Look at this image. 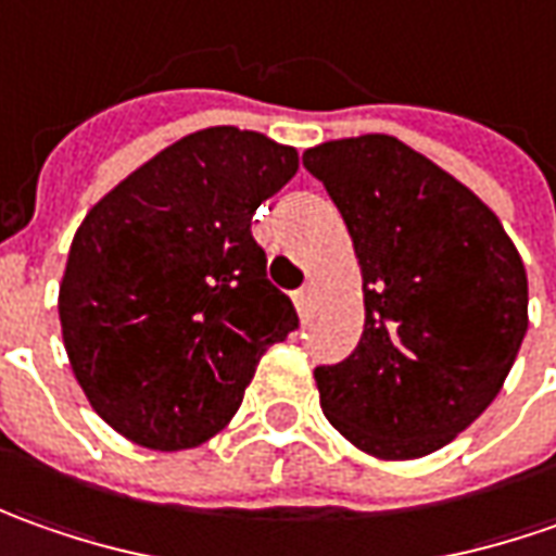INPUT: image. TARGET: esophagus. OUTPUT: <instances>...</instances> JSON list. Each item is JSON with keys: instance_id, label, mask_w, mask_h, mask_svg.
<instances>
[{"instance_id": "34e87169", "label": "esophagus", "mask_w": 556, "mask_h": 556, "mask_svg": "<svg viewBox=\"0 0 556 556\" xmlns=\"http://www.w3.org/2000/svg\"><path fill=\"white\" fill-rule=\"evenodd\" d=\"M292 301H295L298 314L301 316L307 314V307H311V301H314V286H304V289H298L295 295H292Z\"/></svg>"}]
</instances>
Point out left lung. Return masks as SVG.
Here are the masks:
<instances>
[{
  "instance_id": "1",
  "label": "left lung",
  "mask_w": 556,
  "mask_h": 556,
  "mask_svg": "<svg viewBox=\"0 0 556 556\" xmlns=\"http://www.w3.org/2000/svg\"><path fill=\"white\" fill-rule=\"evenodd\" d=\"M363 277V338L314 372L319 406L381 462L443 450L498 396L529 329L523 258L470 187L391 135L311 147Z\"/></svg>"
}]
</instances>
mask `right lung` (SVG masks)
<instances>
[{
    "instance_id": "add662e5",
    "label": "right lung",
    "mask_w": 556,
    "mask_h": 556,
    "mask_svg": "<svg viewBox=\"0 0 556 556\" xmlns=\"http://www.w3.org/2000/svg\"><path fill=\"white\" fill-rule=\"evenodd\" d=\"M298 150L212 125L138 165L88 208L58 292L70 369L91 409L144 450L205 443L261 356L298 326L267 282L252 215Z\"/></svg>"
}]
</instances>
